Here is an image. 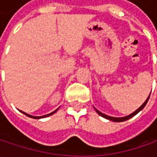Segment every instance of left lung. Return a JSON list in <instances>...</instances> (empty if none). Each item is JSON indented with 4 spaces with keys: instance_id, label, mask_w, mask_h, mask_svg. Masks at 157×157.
<instances>
[{
    "instance_id": "left-lung-1",
    "label": "left lung",
    "mask_w": 157,
    "mask_h": 157,
    "mask_svg": "<svg viewBox=\"0 0 157 157\" xmlns=\"http://www.w3.org/2000/svg\"><path fill=\"white\" fill-rule=\"evenodd\" d=\"M149 96H150V94L148 95V97L147 98V100L144 101V103L142 104L138 109H136V111L133 112L132 113H130L129 115H127V116H124V117H112V116H108V115H106V114H105V113H101V112H100L99 110H97L95 107H94V109H95V111L98 113V114H100V116H102L103 118H105V119H106V120H109V121H113V122H121V121H127V120H129L130 118L134 117L136 114H137L139 112L141 111V110H142L143 108H144V106L146 105V104H147V102L148 101V99H149Z\"/></svg>"
}]
</instances>
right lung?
<instances>
[{
  "label": "right lung",
  "mask_w": 157,
  "mask_h": 157,
  "mask_svg": "<svg viewBox=\"0 0 157 157\" xmlns=\"http://www.w3.org/2000/svg\"><path fill=\"white\" fill-rule=\"evenodd\" d=\"M58 109V108H57ZM57 109H56L55 111H53L52 113H48V114H45V115H43V116H33V115H30V114H29V113H25V112H22L20 110V112L21 113H22L23 114H25L26 116H28V117H30V118H33V119H42V118H46V117H49V116H51V115H52L53 113H55L57 111Z\"/></svg>",
  "instance_id": "add662e5"
}]
</instances>
